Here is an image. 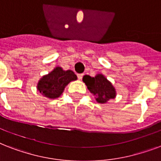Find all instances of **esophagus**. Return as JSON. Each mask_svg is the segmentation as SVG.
Masks as SVG:
<instances>
[{
	"mask_svg": "<svg viewBox=\"0 0 161 161\" xmlns=\"http://www.w3.org/2000/svg\"><path fill=\"white\" fill-rule=\"evenodd\" d=\"M83 77V73H81V74H78V79H79V80H82Z\"/></svg>",
	"mask_w": 161,
	"mask_h": 161,
	"instance_id": "34e87169",
	"label": "esophagus"
}]
</instances>
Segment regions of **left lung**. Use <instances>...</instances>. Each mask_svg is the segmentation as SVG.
I'll return each instance as SVG.
<instances>
[{
    "label": "left lung",
    "instance_id": "left-lung-1",
    "mask_svg": "<svg viewBox=\"0 0 161 161\" xmlns=\"http://www.w3.org/2000/svg\"><path fill=\"white\" fill-rule=\"evenodd\" d=\"M83 81L98 103H106L108 100L114 99L116 97L114 87L101 73L96 74L95 77L83 76Z\"/></svg>",
    "mask_w": 161,
    "mask_h": 161
}]
</instances>
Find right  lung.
Segmentation results:
<instances>
[{
	"instance_id": "1",
	"label": "right lung",
	"mask_w": 161,
	"mask_h": 161,
	"mask_svg": "<svg viewBox=\"0 0 161 161\" xmlns=\"http://www.w3.org/2000/svg\"><path fill=\"white\" fill-rule=\"evenodd\" d=\"M77 79V76L72 70L65 71L61 67H56L48 74L40 78L36 89L44 97L55 99L62 95L68 83Z\"/></svg>"
}]
</instances>
